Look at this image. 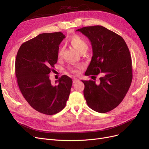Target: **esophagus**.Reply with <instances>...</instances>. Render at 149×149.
<instances>
[{
  "label": "esophagus",
  "mask_w": 149,
  "mask_h": 149,
  "mask_svg": "<svg viewBox=\"0 0 149 149\" xmlns=\"http://www.w3.org/2000/svg\"><path fill=\"white\" fill-rule=\"evenodd\" d=\"M79 81V79H77V78H74L73 79V83L74 84L76 83V82H77Z\"/></svg>",
  "instance_id": "1"
}]
</instances>
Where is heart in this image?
Segmentation results:
<instances>
[{"mask_svg": "<svg viewBox=\"0 0 149 149\" xmlns=\"http://www.w3.org/2000/svg\"><path fill=\"white\" fill-rule=\"evenodd\" d=\"M70 43L72 44L74 47L77 49V50L80 53L81 52L85 50V49H88V44L86 42V40L84 38L79 36H74L72 37H71L70 39ZM64 47L60 49L58 53V58H61L63 56V54L64 53ZM81 68V65H78L74 66V67L69 68V70L72 73L74 74H78L80 72V69Z\"/></svg>", "mask_w": 149, "mask_h": 149, "instance_id": "heart-1", "label": "heart"}]
</instances>
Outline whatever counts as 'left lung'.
Masks as SVG:
<instances>
[{"label":"left lung","mask_w":149,"mask_h":149,"mask_svg":"<svg viewBox=\"0 0 149 149\" xmlns=\"http://www.w3.org/2000/svg\"><path fill=\"white\" fill-rule=\"evenodd\" d=\"M77 31L88 38L92 45L93 56L85 74L101 75L99 84L81 80L86 103L96 112L111 111L123 101L133 79L128 47L122 37L102 26L84 27Z\"/></svg>","instance_id":"1"}]
</instances>
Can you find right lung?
I'll return each mask as SVG.
<instances>
[{
	"label": "right lung",
	"mask_w": 149,
	"mask_h": 149,
	"mask_svg": "<svg viewBox=\"0 0 149 149\" xmlns=\"http://www.w3.org/2000/svg\"><path fill=\"white\" fill-rule=\"evenodd\" d=\"M62 32L43 33L23 43L15 61L19 88L29 105L46 115L61 111L66 105L72 80L63 75L53 85L49 73L58 61L59 45L65 38Z\"/></svg>",
	"instance_id": "1"
}]
</instances>
